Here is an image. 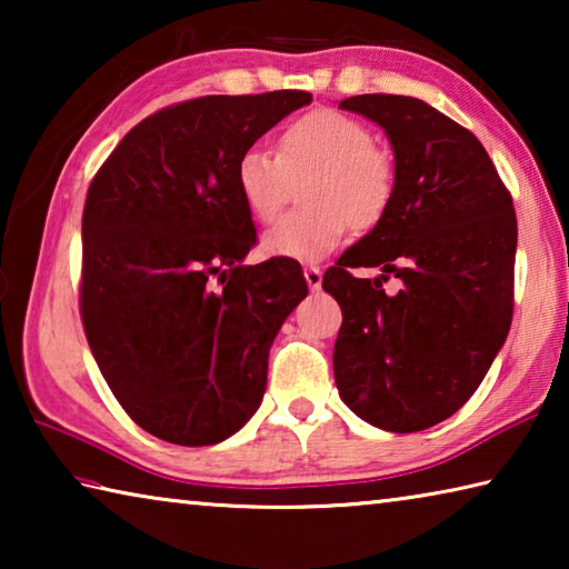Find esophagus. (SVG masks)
<instances>
[{
  "mask_svg": "<svg viewBox=\"0 0 569 569\" xmlns=\"http://www.w3.org/2000/svg\"><path fill=\"white\" fill-rule=\"evenodd\" d=\"M303 278H306V283H308V288H311V291H319L321 281H323V273H321L319 266H306Z\"/></svg>",
  "mask_w": 569,
  "mask_h": 569,
  "instance_id": "esophagus-1",
  "label": "esophagus"
}]
</instances>
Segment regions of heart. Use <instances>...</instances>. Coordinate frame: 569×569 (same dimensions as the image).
Here are the masks:
<instances>
[{"label": "heart", "mask_w": 569, "mask_h": 569, "mask_svg": "<svg viewBox=\"0 0 569 569\" xmlns=\"http://www.w3.org/2000/svg\"><path fill=\"white\" fill-rule=\"evenodd\" d=\"M298 210L263 238L266 253L288 261H319L353 230L387 218L397 196V162L373 142V130L351 114L316 108L286 124L278 152L250 148L236 162V190L250 218L271 223L303 180Z\"/></svg>", "instance_id": "1"}]
</instances>
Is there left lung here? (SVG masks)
Here are the masks:
<instances>
[{"mask_svg": "<svg viewBox=\"0 0 569 569\" xmlns=\"http://www.w3.org/2000/svg\"><path fill=\"white\" fill-rule=\"evenodd\" d=\"M339 108L387 130L397 196L387 218L323 276L341 306L333 377L346 407L409 435L465 407L509 333L517 216L487 150L447 114L403 94ZM351 267H381L356 279ZM393 274L400 291L382 283Z\"/></svg>", "mask_w": 569, "mask_h": 569, "instance_id": "left-lung-1", "label": "left lung"}]
</instances>
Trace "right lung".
Masks as SVG:
<instances>
[{
	"label": "right lung",
	"instance_id": "1",
	"mask_svg": "<svg viewBox=\"0 0 569 569\" xmlns=\"http://www.w3.org/2000/svg\"><path fill=\"white\" fill-rule=\"evenodd\" d=\"M311 92L206 94L134 124L94 172L82 210L80 316L128 417L208 447L253 417L268 351L308 293L301 266H243L256 228L236 162Z\"/></svg>",
	"mask_w": 569,
	"mask_h": 569
}]
</instances>
